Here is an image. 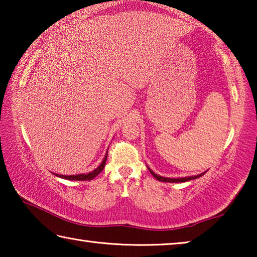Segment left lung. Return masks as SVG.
Masks as SVG:
<instances>
[{
  "instance_id": "8db88e82",
  "label": "left lung",
  "mask_w": 257,
  "mask_h": 257,
  "mask_svg": "<svg viewBox=\"0 0 257 257\" xmlns=\"http://www.w3.org/2000/svg\"><path fill=\"white\" fill-rule=\"evenodd\" d=\"M150 172L152 173V176H153L155 179H158L159 181H163V182H185V181H189V180H193V179H196V178L202 177L204 173H201V175H197V176H193V177H185V178H167V177H161L159 175H156L153 171L151 170L149 168Z\"/></svg>"
}]
</instances>
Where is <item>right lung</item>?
Here are the masks:
<instances>
[{
    "label": "right lung",
    "mask_w": 257,
    "mask_h": 257,
    "mask_svg": "<svg viewBox=\"0 0 257 257\" xmlns=\"http://www.w3.org/2000/svg\"><path fill=\"white\" fill-rule=\"evenodd\" d=\"M106 158H107V154H105V158L103 159L102 163L99 164L98 167L95 169V170H93L92 172H89V173H80V175H73V176H63V175H55V176H58L60 178H63V179H69V180H81V181L92 180L98 175V173L102 172L104 167H105Z\"/></svg>",
    "instance_id": "add662e5"
}]
</instances>
